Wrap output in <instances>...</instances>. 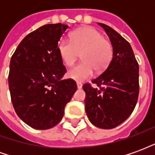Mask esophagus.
<instances>
[{
    "label": "esophagus",
    "instance_id": "34e87169",
    "mask_svg": "<svg viewBox=\"0 0 155 155\" xmlns=\"http://www.w3.org/2000/svg\"><path fill=\"white\" fill-rule=\"evenodd\" d=\"M76 84H77L78 89H81V88H82V84H81V82H77V83H76Z\"/></svg>",
    "mask_w": 155,
    "mask_h": 155
}]
</instances>
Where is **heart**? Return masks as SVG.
I'll use <instances>...</instances> for the list:
<instances>
[{
  "mask_svg": "<svg viewBox=\"0 0 155 155\" xmlns=\"http://www.w3.org/2000/svg\"><path fill=\"white\" fill-rule=\"evenodd\" d=\"M57 51L63 64L72 66L81 54L82 62L67 72L68 77L76 81L91 78L94 70L104 71L113 56V47L96 29L85 26L71 32V41L61 39Z\"/></svg>",
  "mask_w": 155,
  "mask_h": 155,
  "instance_id": "heart-1",
  "label": "heart"
}]
</instances>
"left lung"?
<instances>
[{"label": "left lung", "instance_id": "left-lung-1", "mask_svg": "<svg viewBox=\"0 0 155 155\" xmlns=\"http://www.w3.org/2000/svg\"><path fill=\"white\" fill-rule=\"evenodd\" d=\"M106 32L113 47V57L106 70L92 83L84 84L85 112L91 123L101 129H113L126 120L136 105L139 64L130 43L109 25L98 23Z\"/></svg>", "mask_w": 155, "mask_h": 155}]
</instances>
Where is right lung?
Returning a JSON list of instances; mask_svg holds the SVG:
<instances>
[{
	"label": "right lung",
	"instance_id": "obj_1",
	"mask_svg": "<svg viewBox=\"0 0 155 155\" xmlns=\"http://www.w3.org/2000/svg\"><path fill=\"white\" fill-rule=\"evenodd\" d=\"M61 23L35 30L19 44L10 62L9 90L19 118L36 130L55 126L77 90L74 80H61L66 69L57 51L68 29Z\"/></svg>",
	"mask_w": 155,
	"mask_h": 155
}]
</instances>
